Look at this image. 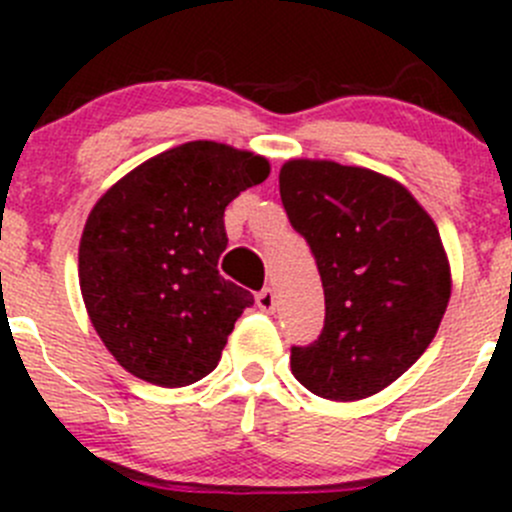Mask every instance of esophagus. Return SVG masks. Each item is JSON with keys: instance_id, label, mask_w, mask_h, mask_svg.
Here are the masks:
<instances>
[{"instance_id": "obj_1", "label": "esophagus", "mask_w": 512, "mask_h": 512, "mask_svg": "<svg viewBox=\"0 0 512 512\" xmlns=\"http://www.w3.org/2000/svg\"><path fill=\"white\" fill-rule=\"evenodd\" d=\"M255 299H257V307H260L262 312H272V309H275V304H277L275 292H272L270 287L262 289V292H257Z\"/></svg>"}]
</instances>
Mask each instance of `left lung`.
<instances>
[{
	"label": "left lung",
	"instance_id": "1",
	"mask_svg": "<svg viewBox=\"0 0 512 512\" xmlns=\"http://www.w3.org/2000/svg\"><path fill=\"white\" fill-rule=\"evenodd\" d=\"M289 223L309 242L327 317L292 374L329 401L394 384L433 342L451 299L438 227L406 185L361 165L289 158L280 168Z\"/></svg>",
	"mask_w": 512,
	"mask_h": 512
}]
</instances>
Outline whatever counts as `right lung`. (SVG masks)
I'll return each instance as SVG.
<instances>
[{
  "label": "right lung",
  "instance_id": "1",
  "mask_svg": "<svg viewBox=\"0 0 512 512\" xmlns=\"http://www.w3.org/2000/svg\"><path fill=\"white\" fill-rule=\"evenodd\" d=\"M270 175V160L215 141L168 148L111 185L86 218L79 285L113 359L178 389L218 366L252 294L225 280V208Z\"/></svg>",
  "mask_w": 512,
  "mask_h": 512
}]
</instances>
